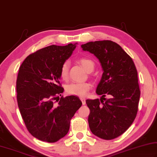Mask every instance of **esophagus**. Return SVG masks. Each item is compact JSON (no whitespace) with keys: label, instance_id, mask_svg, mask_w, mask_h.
I'll list each match as a JSON object with an SVG mask.
<instances>
[{"label":"esophagus","instance_id":"esophagus-1","mask_svg":"<svg viewBox=\"0 0 157 157\" xmlns=\"http://www.w3.org/2000/svg\"><path fill=\"white\" fill-rule=\"evenodd\" d=\"M80 99L82 101V103H83V105H85L86 104V99L83 97H80Z\"/></svg>","mask_w":157,"mask_h":157}]
</instances>
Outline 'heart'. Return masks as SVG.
<instances>
[{
    "instance_id": "b5f03b06",
    "label": "heart",
    "mask_w": 157,
    "mask_h": 157,
    "mask_svg": "<svg viewBox=\"0 0 157 157\" xmlns=\"http://www.w3.org/2000/svg\"><path fill=\"white\" fill-rule=\"evenodd\" d=\"M78 62L87 72H91L94 68V62L92 59L87 57H80L78 59ZM69 70H70V63L66 60L63 63L60 69V76L63 81H67L69 77ZM92 88V84L89 82H74L68 84L65 87L67 94L70 95L85 97L87 93Z\"/></svg>"
}]
</instances>
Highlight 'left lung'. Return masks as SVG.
<instances>
[{"label": "left lung", "mask_w": 157, "mask_h": 157, "mask_svg": "<svg viewBox=\"0 0 157 157\" xmlns=\"http://www.w3.org/2000/svg\"><path fill=\"white\" fill-rule=\"evenodd\" d=\"M81 48L97 56L103 70L97 88V94L102 97L100 101L86 100L90 130L101 139H114L130 128L138 112L141 92L136 66L121 47L112 40L89 42ZM107 95L111 98H105Z\"/></svg>", "instance_id": "obj_1"}]
</instances>
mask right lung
<instances>
[{"label":"right lung","instance_id":"obj_1","mask_svg":"<svg viewBox=\"0 0 157 157\" xmlns=\"http://www.w3.org/2000/svg\"><path fill=\"white\" fill-rule=\"evenodd\" d=\"M75 48L72 43L48 46L29 54L19 68L18 108L27 130L40 141L54 143L64 137L82 105L76 96H61L64 89L59 81L60 67Z\"/></svg>","mask_w":157,"mask_h":157}]
</instances>
